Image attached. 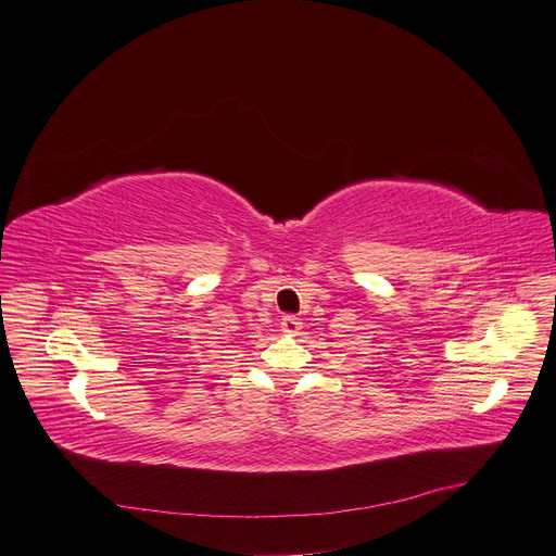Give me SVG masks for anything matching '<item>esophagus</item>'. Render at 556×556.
<instances>
[{
  "label": "esophagus",
  "instance_id": "obj_1",
  "mask_svg": "<svg viewBox=\"0 0 556 556\" xmlns=\"http://www.w3.org/2000/svg\"><path fill=\"white\" fill-rule=\"evenodd\" d=\"M281 330L288 332V336H298V332L302 330V319L294 317V315H286L281 319Z\"/></svg>",
  "mask_w": 556,
  "mask_h": 556
}]
</instances>
